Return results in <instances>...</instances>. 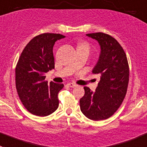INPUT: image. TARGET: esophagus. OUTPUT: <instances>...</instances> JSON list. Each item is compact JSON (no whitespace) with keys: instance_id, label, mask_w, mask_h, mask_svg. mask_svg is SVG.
Here are the masks:
<instances>
[{"instance_id":"esophagus-1","label":"esophagus","mask_w":147,"mask_h":147,"mask_svg":"<svg viewBox=\"0 0 147 147\" xmlns=\"http://www.w3.org/2000/svg\"><path fill=\"white\" fill-rule=\"evenodd\" d=\"M67 86H69V87H71V88H74V87L76 86V84L74 83H67Z\"/></svg>"}]
</instances>
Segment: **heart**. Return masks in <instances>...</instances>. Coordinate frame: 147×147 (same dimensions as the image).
I'll list each match as a JSON object with an SVG mask.
<instances>
[{"instance_id":"heart-1","label":"heart","mask_w":147,"mask_h":147,"mask_svg":"<svg viewBox=\"0 0 147 147\" xmlns=\"http://www.w3.org/2000/svg\"><path fill=\"white\" fill-rule=\"evenodd\" d=\"M78 48H85V49H87L88 51H89L90 45L88 43H87V42H82L81 44L79 45Z\"/></svg>"}]
</instances>
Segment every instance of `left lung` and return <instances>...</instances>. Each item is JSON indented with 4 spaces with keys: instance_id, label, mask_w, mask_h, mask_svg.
Masks as SVG:
<instances>
[{
    "instance_id": "8db88e82",
    "label": "left lung",
    "mask_w": 147,
    "mask_h": 147,
    "mask_svg": "<svg viewBox=\"0 0 147 147\" xmlns=\"http://www.w3.org/2000/svg\"><path fill=\"white\" fill-rule=\"evenodd\" d=\"M98 41L101 53L93 73L100 80L93 92L84 87L80 100L82 113L94 121L104 120L114 114L125 99L129 83V64L124 49L111 36L102 32L86 34Z\"/></svg>"
}]
</instances>
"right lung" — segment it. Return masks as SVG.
Returning <instances> with one entry per match:
<instances>
[{
	"label": "right lung",
	"instance_id": "right-lung-1",
	"mask_svg": "<svg viewBox=\"0 0 147 147\" xmlns=\"http://www.w3.org/2000/svg\"><path fill=\"white\" fill-rule=\"evenodd\" d=\"M64 35L45 33L33 38L23 49L15 68L18 96L28 111L38 116L51 114L59 107L62 83L45 80V73L55 68L53 48Z\"/></svg>",
	"mask_w": 147,
	"mask_h": 147
}]
</instances>
